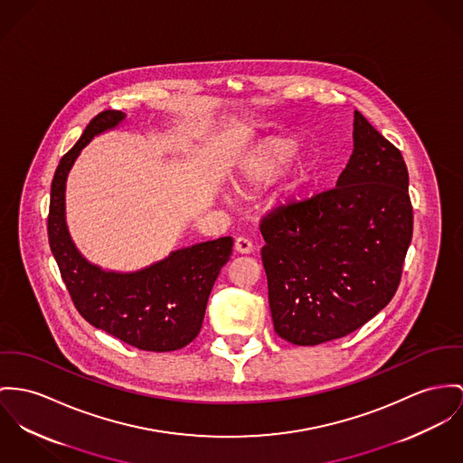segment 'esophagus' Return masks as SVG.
Listing matches in <instances>:
<instances>
[{"instance_id":"1","label":"esophagus","mask_w":463,"mask_h":463,"mask_svg":"<svg viewBox=\"0 0 463 463\" xmlns=\"http://www.w3.org/2000/svg\"><path fill=\"white\" fill-rule=\"evenodd\" d=\"M234 250H236L238 253H250V251H251V241L247 240V238H236Z\"/></svg>"}]
</instances>
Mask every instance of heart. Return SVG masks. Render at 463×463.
<instances>
[{
	"label": "heart",
	"mask_w": 463,
	"mask_h": 463,
	"mask_svg": "<svg viewBox=\"0 0 463 463\" xmlns=\"http://www.w3.org/2000/svg\"><path fill=\"white\" fill-rule=\"evenodd\" d=\"M296 153V143L288 137L271 136L250 147L249 153L243 156L238 171L236 184L243 192L259 190L284 173L287 164ZM312 171V162L301 160L294 165L290 173V190H298Z\"/></svg>",
	"instance_id": "b5f03b06"
}]
</instances>
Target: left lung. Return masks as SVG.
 <instances>
[{
	"mask_svg": "<svg viewBox=\"0 0 463 463\" xmlns=\"http://www.w3.org/2000/svg\"><path fill=\"white\" fill-rule=\"evenodd\" d=\"M354 149L336 186L260 218L275 331L294 345L342 338L394 296L412 240L400 149L356 110Z\"/></svg>",
	"mask_w": 463,
	"mask_h": 463,
	"instance_id": "8db88e82",
	"label": "left lung"
}]
</instances>
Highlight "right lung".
I'll return each mask as SVG.
<instances>
[{"mask_svg":"<svg viewBox=\"0 0 463 463\" xmlns=\"http://www.w3.org/2000/svg\"><path fill=\"white\" fill-rule=\"evenodd\" d=\"M121 119L125 114L114 109L97 114L60 160L51 184L49 245L73 307L91 326L141 351H178L199 335L214 280L229 262L234 241L225 236L176 250L128 275L102 271L75 250L65 223L67 175L80 149Z\"/></svg>","mask_w":463,"mask_h":463,"instance_id":"obj_1","label":"right lung"}]
</instances>
